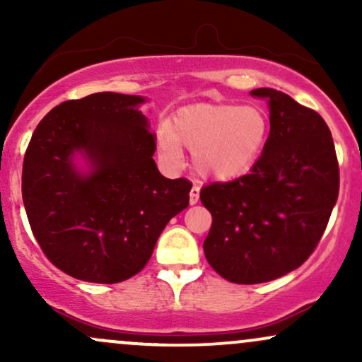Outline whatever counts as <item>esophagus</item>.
Segmentation results:
<instances>
[{
    "label": "esophagus",
    "instance_id": "1",
    "mask_svg": "<svg viewBox=\"0 0 362 362\" xmlns=\"http://www.w3.org/2000/svg\"><path fill=\"white\" fill-rule=\"evenodd\" d=\"M199 192H201V187L199 185H192V189H190V194H189V202L190 204H197V201H199Z\"/></svg>",
    "mask_w": 362,
    "mask_h": 362
}]
</instances>
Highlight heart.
Instances as JSON below:
<instances>
[{
    "label": "heart",
    "mask_w": 362,
    "mask_h": 362,
    "mask_svg": "<svg viewBox=\"0 0 362 362\" xmlns=\"http://www.w3.org/2000/svg\"><path fill=\"white\" fill-rule=\"evenodd\" d=\"M269 122L259 107L194 103L158 127V151L178 163L189 149L199 175L231 180L252 167L267 138Z\"/></svg>",
    "instance_id": "b5f03b06"
}]
</instances>
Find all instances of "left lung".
Masks as SVG:
<instances>
[{
    "instance_id": "8db88e82",
    "label": "left lung",
    "mask_w": 362,
    "mask_h": 362,
    "mask_svg": "<svg viewBox=\"0 0 362 362\" xmlns=\"http://www.w3.org/2000/svg\"><path fill=\"white\" fill-rule=\"evenodd\" d=\"M250 95L271 109L264 151L247 175L201 190L213 216L206 259L235 284H260L300 267L339 195V161L322 115L274 88Z\"/></svg>"
}]
</instances>
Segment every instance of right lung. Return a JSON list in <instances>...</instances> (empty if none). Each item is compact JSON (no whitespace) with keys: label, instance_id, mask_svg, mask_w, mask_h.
<instances>
[{"label":"right lung","instance_id":"1","mask_svg":"<svg viewBox=\"0 0 362 362\" xmlns=\"http://www.w3.org/2000/svg\"><path fill=\"white\" fill-rule=\"evenodd\" d=\"M143 97L93 93L54 107L23 158L28 223L49 260L74 279L115 284L143 271L158 236L189 206L187 178L158 172ZM76 152L90 163L81 174Z\"/></svg>","mask_w":362,"mask_h":362}]
</instances>
